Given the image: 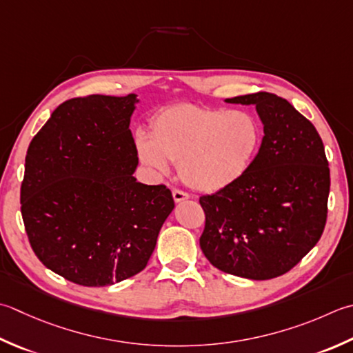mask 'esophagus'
Listing matches in <instances>:
<instances>
[{"label": "esophagus", "mask_w": 353, "mask_h": 353, "mask_svg": "<svg viewBox=\"0 0 353 353\" xmlns=\"http://www.w3.org/2000/svg\"><path fill=\"white\" fill-rule=\"evenodd\" d=\"M172 199H174V202H183V200L190 199V194L182 190H172Z\"/></svg>", "instance_id": "obj_1"}]
</instances>
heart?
Segmentation results:
<instances>
[{
	"label": "heart",
	"mask_w": 353,
	"mask_h": 353,
	"mask_svg": "<svg viewBox=\"0 0 353 353\" xmlns=\"http://www.w3.org/2000/svg\"><path fill=\"white\" fill-rule=\"evenodd\" d=\"M150 128L151 137L136 136L141 162L157 174L170 171L168 160L177 162L182 181L203 192L237 183L251 168L263 137L251 113L196 103L161 110Z\"/></svg>",
	"instance_id": "b5f03b06"
}]
</instances>
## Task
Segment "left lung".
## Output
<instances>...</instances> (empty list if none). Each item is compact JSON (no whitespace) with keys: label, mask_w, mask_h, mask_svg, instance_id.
<instances>
[{"label":"left lung","mask_w":353,"mask_h":353,"mask_svg":"<svg viewBox=\"0 0 353 353\" xmlns=\"http://www.w3.org/2000/svg\"><path fill=\"white\" fill-rule=\"evenodd\" d=\"M226 102L255 105L265 136L237 183L199 199L205 212L200 248L226 274L280 277L324 231L330 188L324 145L312 122L277 94L259 92Z\"/></svg>","instance_id":"1"}]
</instances>
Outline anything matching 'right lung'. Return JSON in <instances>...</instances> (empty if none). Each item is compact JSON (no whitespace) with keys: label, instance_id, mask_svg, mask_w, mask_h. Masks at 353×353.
Instances as JSON below:
<instances>
[{"label":"right lung","instance_id":"1","mask_svg":"<svg viewBox=\"0 0 353 353\" xmlns=\"http://www.w3.org/2000/svg\"><path fill=\"white\" fill-rule=\"evenodd\" d=\"M136 102V94L68 99L27 150V237L41 263L76 285L108 286L141 272L174 208L167 186L133 177Z\"/></svg>","mask_w":353,"mask_h":353}]
</instances>
